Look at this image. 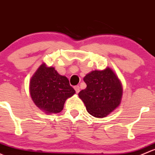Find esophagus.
Wrapping results in <instances>:
<instances>
[{"label":"esophagus","mask_w":155,"mask_h":155,"mask_svg":"<svg viewBox=\"0 0 155 155\" xmlns=\"http://www.w3.org/2000/svg\"><path fill=\"white\" fill-rule=\"evenodd\" d=\"M74 89H75L76 92L78 93V92H80V87L79 86H76V87H74Z\"/></svg>","instance_id":"34e87169"}]
</instances>
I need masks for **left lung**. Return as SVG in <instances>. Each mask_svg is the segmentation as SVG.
Returning a JSON list of instances; mask_svg holds the SVG:
<instances>
[{
	"label": "left lung",
	"mask_w": 155,
	"mask_h": 155,
	"mask_svg": "<svg viewBox=\"0 0 155 155\" xmlns=\"http://www.w3.org/2000/svg\"><path fill=\"white\" fill-rule=\"evenodd\" d=\"M87 88L78 93L87 110L94 117L104 118L120 105L122 83L112 68L94 70L84 78Z\"/></svg>",
	"instance_id": "obj_1"
}]
</instances>
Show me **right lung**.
I'll return each instance as SVG.
<instances>
[{
    "label": "right lung",
    "instance_id": "obj_1",
    "mask_svg": "<svg viewBox=\"0 0 155 155\" xmlns=\"http://www.w3.org/2000/svg\"><path fill=\"white\" fill-rule=\"evenodd\" d=\"M29 90L35 104L47 114L61 112L67 98L75 93L68 78L45 63H42L32 76Z\"/></svg>",
    "mask_w": 155,
    "mask_h": 155
}]
</instances>
